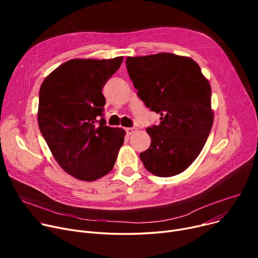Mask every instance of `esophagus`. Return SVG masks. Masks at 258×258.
<instances>
[{"label":"esophagus","instance_id":"1","mask_svg":"<svg viewBox=\"0 0 258 258\" xmlns=\"http://www.w3.org/2000/svg\"><path fill=\"white\" fill-rule=\"evenodd\" d=\"M125 131H126L127 135H133L135 132L137 131V128L136 127H127V128H125Z\"/></svg>","mask_w":258,"mask_h":258}]
</instances>
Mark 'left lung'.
<instances>
[{"instance_id": "1", "label": "left lung", "mask_w": 258, "mask_h": 258, "mask_svg": "<svg viewBox=\"0 0 258 258\" xmlns=\"http://www.w3.org/2000/svg\"><path fill=\"white\" fill-rule=\"evenodd\" d=\"M126 68L145 105L160 114L147 128L152 139L140 154L144 167L168 178L190 166L204 147L213 124L211 87L190 57L172 53L128 56Z\"/></svg>"}]
</instances>
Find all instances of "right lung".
<instances>
[{"label": "right lung", "instance_id": "add662e5", "mask_svg": "<svg viewBox=\"0 0 258 258\" xmlns=\"http://www.w3.org/2000/svg\"><path fill=\"white\" fill-rule=\"evenodd\" d=\"M123 56L70 59L52 71L39 89L37 121L58 165L72 177L92 182L110 172L125 131L105 125L102 88Z\"/></svg>", "mask_w": 258, "mask_h": 258}]
</instances>
